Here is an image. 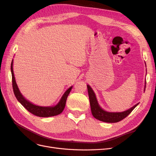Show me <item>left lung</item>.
<instances>
[{
    "label": "left lung",
    "mask_w": 156,
    "mask_h": 156,
    "mask_svg": "<svg viewBox=\"0 0 156 156\" xmlns=\"http://www.w3.org/2000/svg\"><path fill=\"white\" fill-rule=\"evenodd\" d=\"M88 97L90 104L91 111L93 116L95 119L108 123H115L121 121L128 116L134 108L138 105L139 103L131 107L129 109L122 112H109L105 111L98 105L95 94H94L92 89L89 85H87ZM145 90V89H144Z\"/></svg>",
    "instance_id": "8db88e82"
}]
</instances>
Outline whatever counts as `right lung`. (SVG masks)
<instances>
[{
    "label": "right lung",
    "instance_id": "right-lung-1",
    "mask_svg": "<svg viewBox=\"0 0 156 156\" xmlns=\"http://www.w3.org/2000/svg\"><path fill=\"white\" fill-rule=\"evenodd\" d=\"M11 72H12V87L13 93L15 94L17 100L20 102L21 104L26 109L31 112L32 114L40 117H49L58 115L60 114L64 110V108L66 105V102L67 98L69 95V94L72 88V87H71L68 88L66 92L64 95L61 98L60 101L57 105L55 107H40L33 105L32 103L27 101L26 99L22 96V94L20 93V90H19L17 84L15 80V77L13 72V60L11 64Z\"/></svg>",
    "mask_w": 156,
    "mask_h": 156
}]
</instances>
